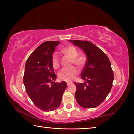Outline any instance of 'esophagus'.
I'll list each match as a JSON object with an SVG mask.
<instances>
[{
  "mask_svg": "<svg viewBox=\"0 0 134 134\" xmlns=\"http://www.w3.org/2000/svg\"><path fill=\"white\" fill-rule=\"evenodd\" d=\"M72 83H71V82H67V86H70V85H71Z\"/></svg>",
  "mask_w": 134,
  "mask_h": 134,
  "instance_id": "1",
  "label": "esophagus"
}]
</instances>
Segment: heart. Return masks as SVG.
I'll return each instance as SVG.
<instances>
[{
	"label": "heart",
	"mask_w": 134,
	"mask_h": 134,
	"mask_svg": "<svg viewBox=\"0 0 134 134\" xmlns=\"http://www.w3.org/2000/svg\"><path fill=\"white\" fill-rule=\"evenodd\" d=\"M64 54L69 55L72 58V62L79 68L84 66L86 62V58L84 56H78V51L75 47L72 46L67 47L62 49ZM60 58L58 54L54 53L52 57V64L54 68L57 69L60 66ZM78 73V70L75 67L63 68L58 72V77L60 80L70 81L73 80Z\"/></svg>",
	"instance_id": "obj_1"
}]
</instances>
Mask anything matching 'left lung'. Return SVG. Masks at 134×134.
<instances>
[{
	"label": "left lung",
	"mask_w": 134,
	"mask_h": 134,
	"mask_svg": "<svg viewBox=\"0 0 134 134\" xmlns=\"http://www.w3.org/2000/svg\"><path fill=\"white\" fill-rule=\"evenodd\" d=\"M69 41L82 49L87 57V62L81 74L85 83H75L76 100L84 108H96L105 100L112 87L114 76L109 59L90 41Z\"/></svg>",
	"instance_id": "8db88e82"
}]
</instances>
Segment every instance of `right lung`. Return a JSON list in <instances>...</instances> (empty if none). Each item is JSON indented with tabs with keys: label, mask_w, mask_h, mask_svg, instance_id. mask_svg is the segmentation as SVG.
<instances>
[{
	"label": "right lung",
	"mask_w": 134,
	"mask_h": 134,
	"mask_svg": "<svg viewBox=\"0 0 134 134\" xmlns=\"http://www.w3.org/2000/svg\"><path fill=\"white\" fill-rule=\"evenodd\" d=\"M60 42H43L26 60L24 84L26 92L34 105L41 110L56 109L62 102L67 83L54 82L57 78L52 64L53 53Z\"/></svg>",
	"instance_id": "add662e5"
}]
</instances>
